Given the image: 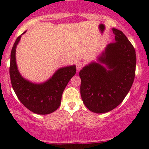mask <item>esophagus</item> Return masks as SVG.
Wrapping results in <instances>:
<instances>
[{
    "mask_svg": "<svg viewBox=\"0 0 149 149\" xmlns=\"http://www.w3.org/2000/svg\"><path fill=\"white\" fill-rule=\"evenodd\" d=\"M83 66V63L82 62V61H78L76 62V69H77V71H79V70L81 69L82 67Z\"/></svg>",
    "mask_w": 149,
    "mask_h": 149,
    "instance_id": "obj_1",
    "label": "esophagus"
}]
</instances>
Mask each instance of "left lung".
<instances>
[{
  "instance_id": "1",
  "label": "left lung",
  "mask_w": 149,
  "mask_h": 149,
  "mask_svg": "<svg viewBox=\"0 0 149 149\" xmlns=\"http://www.w3.org/2000/svg\"><path fill=\"white\" fill-rule=\"evenodd\" d=\"M116 42L109 44L98 57L80 70V95L90 111L103 113L123 101L134 80L135 49L121 31L112 29ZM104 66H103V64Z\"/></svg>"
}]
</instances>
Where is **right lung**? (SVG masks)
I'll list each match as a JSON object with an SVG mask.
<instances>
[{"label": "right lung", "mask_w": 149, "mask_h": 149, "mask_svg": "<svg viewBox=\"0 0 149 149\" xmlns=\"http://www.w3.org/2000/svg\"><path fill=\"white\" fill-rule=\"evenodd\" d=\"M22 35L15 40L10 55V76L12 86L22 104L31 111L40 115L51 113L60 106L63 92L76 73V66L58 69L52 78L40 84L24 79L19 72L15 57L16 47Z\"/></svg>", "instance_id": "obj_1"}]
</instances>
